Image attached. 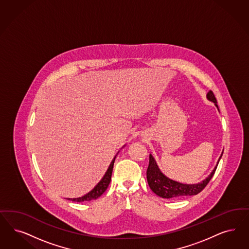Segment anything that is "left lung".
Segmentation results:
<instances>
[{"label": "left lung", "instance_id": "8db88e82", "mask_svg": "<svg viewBox=\"0 0 249 249\" xmlns=\"http://www.w3.org/2000/svg\"><path fill=\"white\" fill-rule=\"evenodd\" d=\"M207 99L210 102H213L219 111L218 105H217L216 98L214 96L213 92L210 90L207 93ZM223 156V152L221 154L219 160L217 161L216 166L211 174L209 175L205 179H203L201 182L194 183V184H186L181 183L176 180H173L166 176L164 173H162L155 159L153 158L152 155H149V165L146 170V178L147 182L152 190L154 193H156L158 196L164 199H175V198H180L185 196H192L196 195L201 193V191L208 184L209 181L213 176L215 170H216L218 163Z\"/></svg>", "mask_w": 249, "mask_h": 249}]
</instances>
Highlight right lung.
Masks as SVG:
<instances>
[{
  "mask_svg": "<svg viewBox=\"0 0 249 249\" xmlns=\"http://www.w3.org/2000/svg\"><path fill=\"white\" fill-rule=\"evenodd\" d=\"M117 154H118V153H117ZM117 154H116L115 157L112 159L110 166L108 167V169H107L106 172H105V176L103 177V178L98 182V184H97L90 192H89L87 194H85V195H83V196H81V197H79V198H73V199L67 198V199L72 201H78V202H81V201H91V200H96V199H98V198L107 190L108 186H109L110 182H111L113 164H114V160H115V158H116Z\"/></svg>",
  "mask_w": 249,
  "mask_h": 249,
  "instance_id": "1",
  "label": "right lung"
}]
</instances>
